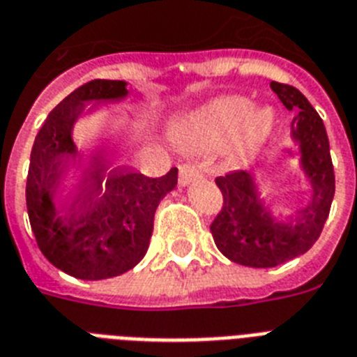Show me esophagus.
Instances as JSON below:
<instances>
[{
	"instance_id": "esophagus-1",
	"label": "esophagus",
	"mask_w": 357,
	"mask_h": 357,
	"mask_svg": "<svg viewBox=\"0 0 357 357\" xmlns=\"http://www.w3.org/2000/svg\"><path fill=\"white\" fill-rule=\"evenodd\" d=\"M202 174V170L196 165H190V162H185L179 167V183L189 185L190 181H195L198 176Z\"/></svg>"
}]
</instances>
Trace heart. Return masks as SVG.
Instances as JSON below:
<instances>
[{"instance_id":"1","label":"heart","mask_w":357,"mask_h":357,"mask_svg":"<svg viewBox=\"0 0 357 357\" xmlns=\"http://www.w3.org/2000/svg\"><path fill=\"white\" fill-rule=\"evenodd\" d=\"M272 128V113L259 109L252 113V105L243 98H228L209 105L179 126V137L192 150H217L238 135L241 153L255 150Z\"/></svg>"}]
</instances>
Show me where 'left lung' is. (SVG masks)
Returning a JSON list of instances; mask_svg holds the SVG:
<instances>
[{"label":"left lung","instance_id":"8db88e82","mask_svg":"<svg viewBox=\"0 0 357 357\" xmlns=\"http://www.w3.org/2000/svg\"><path fill=\"white\" fill-rule=\"evenodd\" d=\"M271 89L294 113L291 135L300 148V165L311 185V198L293 217L276 218L263 206L246 170L215 179L224 198L222 209L211 222L215 244L228 259L254 268L278 266L305 254L322 234L335 192L330 142L322 119L293 85L272 81Z\"/></svg>","mask_w":357,"mask_h":357}]
</instances>
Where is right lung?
Segmentation results:
<instances>
[{"instance_id":"add662e5","label":"right lung","mask_w":357,"mask_h":357,"mask_svg":"<svg viewBox=\"0 0 357 357\" xmlns=\"http://www.w3.org/2000/svg\"><path fill=\"white\" fill-rule=\"evenodd\" d=\"M128 94L126 81L92 79L64 98L36 135L25 202L36 244L53 266L79 280H105L131 271L144 257L159 202L178 185V168L148 178L92 161L74 192H59L79 153L72 139L85 103Z\"/></svg>"}]
</instances>
